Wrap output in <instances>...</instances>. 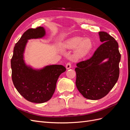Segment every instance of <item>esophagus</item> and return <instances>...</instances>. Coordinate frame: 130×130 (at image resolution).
<instances>
[{
	"instance_id": "34e87169",
	"label": "esophagus",
	"mask_w": 130,
	"mask_h": 130,
	"mask_svg": "<svg viewBox=\"0 0 130 130\" xmlns=\"http://www.w3.org/2000/svg\"><path fill=\"white\" fill-rule=\"evenodd\" d=\"M66 67L67 69H70V68H71V67H72L71 63H70V62H68L66 64Z\"/></svg>"
}]
</instances>
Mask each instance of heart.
<instances>
[{"label": "heart", "instance_id": "1", "mask_svg": "<svg viewBox=\"0 0 130 130\" xmlns=\"http://www.w3.org/2000/svg\"><path fill=\"white\" fill-rule=\"evenodd\" d=\"M64 46L68 49L75 48L73 53V57L75 60H78L87 55L93 49V44L89 38L74 37L67 41Z\"/></svg>", "mask_w": 130, "mask_h": 130}]
</instances>
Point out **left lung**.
Instances as JSON below:
<instances>
[{"instance_id":"8db88e82","label":"left lung","mask_w":130,"mask_h":130,"mask_svg":"<svg viewBox=\"0 0 130 130\" xmlns=\"http://www.w3.org/2000/svg\"><path fill=\"white\" fill-rule=\"evenodd\" d=\"M103 43L88 60L78 62L75 69L76 86L85 98L98 100L105 96L118 80L121 55L118 44L104 31L99 32ZM107 59V61H102Z\"/></svg>"}]
</instances>
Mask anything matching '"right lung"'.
Masks as SVG:
<instances>
[{
  "label": "right lung",
  "mask_w": 130,
  "mask_h": 130,
  "mask_svg": "<svg viewBox=\"0 0 130 130\" xmlns=\"http://www.w3.org/2000/svg\"><path fill=\"white\" fill-rule=\"evenodd\" d=\"M45 35L43 27L26 30L15 44L11 60L14 87L26 100L34 103H45L52 98L58 77L66 70L62 65L47 66L41 69H34L25 64L23 54L27 41L41 38Z\"/></svg>",
  "instance_id": "right-lung-1"
}]
</instances>
